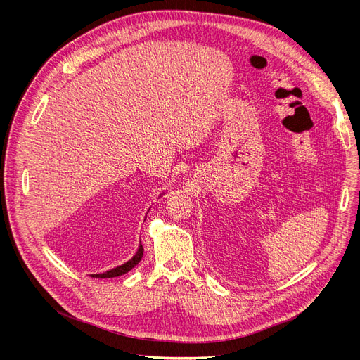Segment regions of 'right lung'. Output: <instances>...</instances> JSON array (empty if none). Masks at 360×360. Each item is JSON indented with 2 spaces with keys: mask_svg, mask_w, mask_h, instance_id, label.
I'll return each mask as SVG.
<instances>
[{
  "mask_svg": "<svg viewBox=\"0 0 360 360\" xmlns=\"http://www.w3.org/2000/svg\"><path fill=\"white\" fill-rule=\"evenodd\" d=\"M143 252H144V250H143V245L140 243L139 245V250H137V252L132 255V258L131 259H128L127 262H124L122 266H118V267H115V269H112V270H108V271H105V273H99V274H90V277H98V278H110V277H118V276H122V274H125V273H128L129 270H132L134 269L137 264L141 261V258H143Z\"/></svg>",
  "mask_w": 360,
  "mask_h": 360,
  "instance_id": "1",
  "label": "right lung"
}]
</instances>
